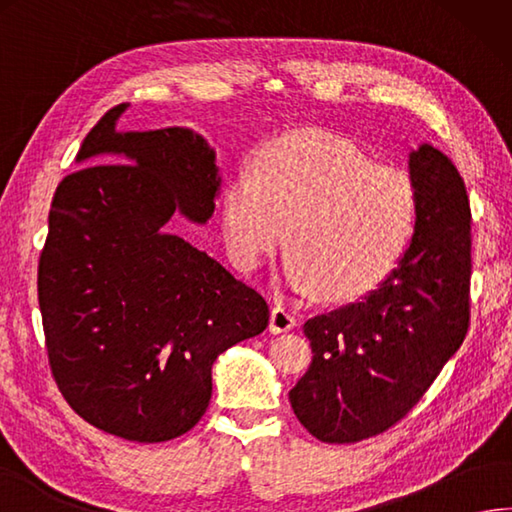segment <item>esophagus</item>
I'll return each mask as SVG.
<instances>
[{
	"mask_svg": "<svg viewBox=\"0 0 512 512\" xmlns=\"http://www.w3.org/2000/svg\"><path fill=\"white\" fill-rule=\"evenodd\" d=\"M294 325H296V314L285 305H276L272 310V316H269V332L281 334V332L292 330Z\"/></svg>",
	"mask_w": 512,
	"mask_h": 512,
	"instance_id": "esophagus-1",
	"label": "esophagus"
}]
</instances>
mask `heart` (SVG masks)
<instances>
[{"mask_svg": "<svg viewBox=\"0 0 512 512\" xmlns=\"http://www.w3.org/2000/svg\"><path fill=\"white\" fill-rule=\"evenodd\" d=\"M414 214L417 198L401 171L321 129L267 142L254 173H231L220 191L231 258L256 269L287 238L285 278L325 301H352L381 285L406 252Z\"/></svg>", "mask_w": 512, "mask_h": 512, "instance_id": "1", "label": "heart"}]
</instances>
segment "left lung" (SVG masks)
<instances>
[{"mask_svg":"<svg viewBox=\"0 0 512 512\" xmlns=\"http://www.w3.org/2000/svg\"><path fill=\"white\" fill-rule=\"evenodd\" d=\"M414 234L399 265L361 301L305 323L312 365L289 390L296 419L325 443H356L417 406L464 343L470 321V202L432 144L410 151Z\"/></svg>","mask_w":512,"mask_h":512,"instance_id":"1","label":"left lung"}]
</instances>
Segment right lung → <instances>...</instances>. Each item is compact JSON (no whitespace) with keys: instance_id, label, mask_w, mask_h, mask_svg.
<instances>
[{"instance_id":"1","label":"right lung","mask_w":512,"mask_h":512,"mask_svg":"<svg viewBox=\"0 0 512 512\" xmlns=\"http://www.w3.org/2000/svg\"><path fill=\"white\" fill-rule=\"evenodd\" d=\"M118 104L84 138L53 196L37 269L46 352L69 406L109 435L160 443L185 435L211 399V365L260 334L254 287L162 231L180 211L216 209V151L196 131H118ZM102 157L104 166H95Z\"/></svg>"}]
</instances>
